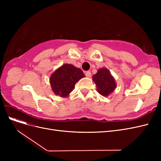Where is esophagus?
I'll return each instance as SVG.
<instances>
[{
    "label": "esophagus",
    "mask_w": 161,
    "mask_h": 161,
    "mask_svg": "<svg viewBox=\"0 0 161 161\" xmlns=\"http://www.w3.org/2000/svg\"><path fill=\"white\" fill-rule=\"evenodd\" d=\"M85 75L86 77H90L91 76V73L90 71H86L85 72Z\"/></svg>",
    "instance_id": "1"
}]
</instances>
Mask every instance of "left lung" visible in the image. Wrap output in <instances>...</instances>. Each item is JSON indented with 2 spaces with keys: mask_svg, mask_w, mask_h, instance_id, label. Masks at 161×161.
Here are the masks:
<instances>
[{
  "mask_svg": "<svg viewBox=\"0 0 161 161\" xmlns=\"http://www.w3.org/2000/svg\"><path fill=\"white\" fill-rule=\"evenodd\" d=\"M92 80L97 85V91L103 97H108L116 89V82L114 77L106 68L99 69L92 76Z\"/></svg>",
  "mask_w": 161,
  "mask_h": 161,
  "instance_id": "obj_1",
  "label": "left lung"
}]
</instances>
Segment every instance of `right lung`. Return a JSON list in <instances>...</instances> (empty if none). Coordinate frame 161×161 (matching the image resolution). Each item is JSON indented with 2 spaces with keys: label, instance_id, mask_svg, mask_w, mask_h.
Masks as SVG:
<instances>
[{
  "label": "right lung",
  "instance_id": "1",
  "mask_svg": "<svg viewBox=\"0 0 161 161\" xmlns=\"http://www.w3.org/2000/svg\"><path fill=\"white\" fill-rule=\"evenodd\" d=\"M85 76L81 69L70 64H64L53 72L50 83L53 93L61 97H69L75 84Z\"/></svg>",
  "mask_w": 161,
  "mask_h": 161
}]
</instances>
